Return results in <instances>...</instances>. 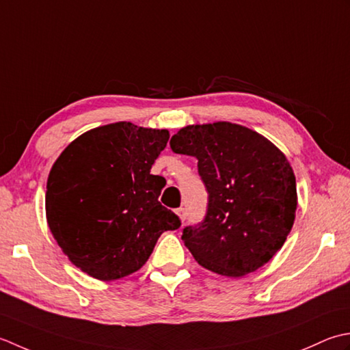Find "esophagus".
<instances>
[{"instance_id": "34e87169", "label": "esophagus", "mask_w": 350, "mask_h": 350, "mask_svg": "<svg viewBox=\"0 0 350 350\" xmlns=\"http://www.w3.org/2000/svg\"><path fill=\"white\" fill-rule=\"evenodd\" d=\"M176 215L180 216L181 220H185V216H187V211H185L184 206H180V208H176Z\"/></svg>"}]
</instances>
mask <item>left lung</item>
I'll return each mask as SVG.
<instances>
[{"instance_id": "left-lung-1", "label": "left lung", "mask_w": 350, "mask_h": 350, "mask_svg": "<svg viewBox=\"0 0 350 350\" xmlns=\"http://www.w3.org/2000/svg\"><path fill=\"white\" fill-rule=\"evenodd\" d=\"M176 154L196 157L208 191L201 224L181 239L198 265L240 278L265 266L295 222L296 178L272 142L231 122L189 125L170 139Z\"/></svg>"}]
</instances>
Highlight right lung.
<instances>
[{
    "mask_svg": "<svg viewBox=\"0 0 350 350\" xmlns=\"http://www.w3.org/2000/svg\"><path fill=\"white\" fill-rule=\"evenodd\" d=\"M167 130L116 122L77 137L46 183V220L72 265L99 281L145 265L160 235L181 226L159 201L165 178L151 174Z\"/></svg>",
    "mask_w": 350,
    "mask_h": 350,
    "instance_id": "obj_1",
    "label": "right lung"
}]
</instances>
